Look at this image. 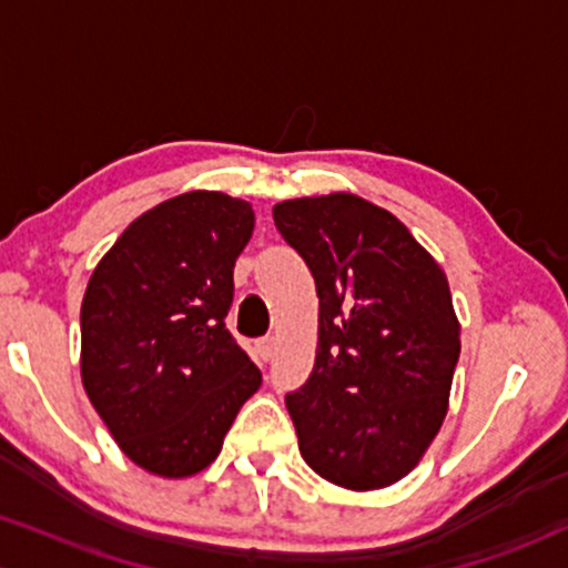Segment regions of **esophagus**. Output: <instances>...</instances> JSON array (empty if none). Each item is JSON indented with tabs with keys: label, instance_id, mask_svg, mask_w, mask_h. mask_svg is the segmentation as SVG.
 <instances>
[{
	"label": "esophagus",
	"instance_id": "34e87169",
	"mask_svg": "<svg viewBox=\"0 0 568 568\" xmlns=\"http://www.w3.org/2000/svg\"><path fill=\"white\" fill-rule=\"evenodd\" d=\"M256 349H258V357H262L264 363L272 361V357H275V352H277V338L275 336H262L256 342Z\"/></svg>",
	"mask_w": 568,
	"mask_h": 568
}]
</instances>
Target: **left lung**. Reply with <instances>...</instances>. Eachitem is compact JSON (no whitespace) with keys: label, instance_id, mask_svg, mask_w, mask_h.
Here are the masks:
<instances>
[{"label":"left lung","instance_id":"left-lung-1","mask_svg":"<svg viewBox=\"0 0 568 568\" xmlns=\"http://www.w3.org/2000/svg\"><path fill=\"white\" fill-rule=\"evenodd\" d=\"M277 232L315 277V368L285 397L321 478L376 491L419 465L446 419L459 321L446 272L403 221L349 192L277 202Z\"/></svg>","mask_w":568,"mask_h":568}]
</instances>
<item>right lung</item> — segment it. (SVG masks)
Listing matches in <instances>:
<instances>
[{
  "mask_svg": "<svg viewBox=\"0 0 568 568\" xmlns=\"http://www.w3.org/2000/svg\"><path fill=\"white\" fill-rule=\"evenodd\" d=\"M251 202L179 194L109 247L82 298L84 393L130 462L189 478L216 459L262 371L226 331Z\"/></svg>",
  "mask_w": 568,
  "mask_h": 568,
  "instance_id": "right-lung-1",
  "label": "right lung"
}]
</instances>
